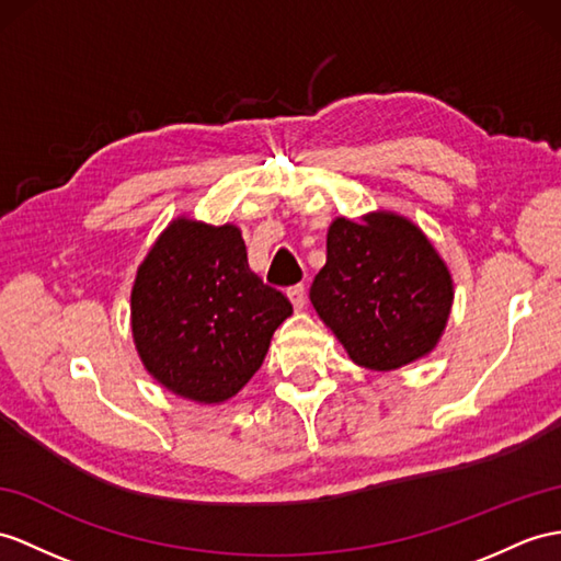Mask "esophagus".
I'll use <instances>...</instances> for the list:
<instances>
[{
	"instance_id": "esophagus-1",
	"label": "esophagus",
	"mask_w": 561,
	"mask_h": 561,
	"mask_svg": "<svg viewBox=\"0 0 561 561\" xmlns=\"http://www.w3.org/2000/svg\"><path fill=\"white\" fill-rule=\"evenodd\" d=\"M288 297H290V302H293V307L299 311L302 309L305 305H307V290H305V285H293V288L288 290Z\"/></svg>"
}]
</instances>
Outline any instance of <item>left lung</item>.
I'll list each match as a JSON object with an SVG mask.
<instances>
[{
  "instance_id": "left-lung-1",
  "label": "left lung",
  "mask_w": 561,
  "mask_h": 561,
  "mask_svg": "<svg viewBox=\"0 0 561 561\" xmlns=\"http://www.w3.org/2000/svg\"><path fill=\"white\" fill-rule=\"evenodd\" d=\"M309 299L354 364L394 371L438 345L455 288L419 226L374 211L362 221L335 218L328 228L325 266Z\"/></svg>"
}]
</instances>
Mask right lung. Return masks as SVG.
<instances>
[{
	"instance_id": "obj_1",
	"label": "right lung",
	"mask_w": 561,
	"mask_h": 561,
	"mask_svg": "<svg viewBox=\"0 0 561 561\" xmlns=\"http://www.w3.org/2000/svg\"><path fill=\"white\" fill-rule=\"evenodd\" d=\"M293 313L280 290L248 264L233 224L181 216L157 238L130 293V325L145 368L178 398L218 404L262 366Z\"/></svg>"
}]
</instances>
